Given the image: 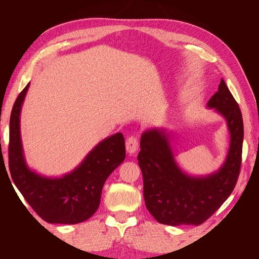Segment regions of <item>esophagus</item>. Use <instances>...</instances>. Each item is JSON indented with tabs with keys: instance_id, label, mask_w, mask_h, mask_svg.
Wrapping results in <instances>:
<instances>
[{
	"instance_id": "esophagus-1",
	"label": "esophagus",
	"mask_w": 259,
	"mask_h": 259,
	"mask_svg": "<svg viewBox=\"0 0 259 259\" xmlns=\"http://www.w3.org/2000/svg\"><path fill=\"white\" fill-rule=\"evenodd\" d=\"M138 150V140L136 137L131 136L126 140V151L130 154H134Z\"/></svg>"
}]
</instances>
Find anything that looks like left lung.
Here are the masks:
<instances>
[{
    "label": "left lung",
    "instance_id": "left-lung-1",
    "mask_svg": "<svg viewBox=\"0 0 259 259\" xmlns=\"http://www.w3.org/2000/svg\"><path fill=\"white\" fill-rule=\"evenodd\" d=\"M207 108L224 117L230 134L226 159L213 173L193 176L180 168L170 132L165 127L148 128L140 138L137 159L144 178L145 203L160 224L199 226L223 205L236 187L244 128L239 105L223 79Z\"/></svg>",
    "mask_w": 259,
    "mask_h": 259
}]
</instances>
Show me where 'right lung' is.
Wrapping results in <instances>:
<instances>
[{
	"mask_svg": "<svg viewBox=\"0 0 259 259\" xmlns=\"http://www.w3.org/2000/svg\"><path fill=\"white\" fill-rule=\"evenodd\" d=\"M30 83L15 101L10 120L9 165L14 184L34 209L50 224L74 225L97 210L104 184L125 159V140L116 133L94 147L70 173L48 177L26 162L20 134V113Z\"/></svg>",
	"mask_w": 259,
	"mask_h": 259,
	"instance_id": "right-lung-1",
	"label": "right lung"
}]
</instances>
